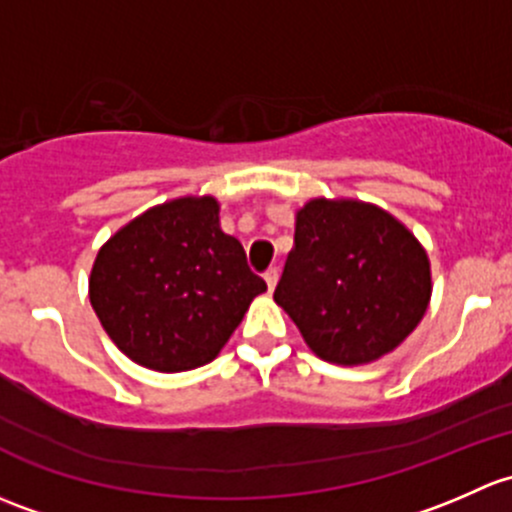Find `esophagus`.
Masks as SVG:
<instances>
[{"label": "esophagus", "mask_w": 512, "mask_h": 512, "mask_svg": "<svg viewBox=\"0 0 512 512\" xmlns=\"http://www.w3.org/2000/svg\"><path fill=\"white\" fill-rule=\"evenodd\" d=\"M263 278H266V283H268V291H273L278 283V268L271 266L266 273H263Z\"/></svg>", "instance_id": "1"}]
</instances>
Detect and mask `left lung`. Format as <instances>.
Instances as JSON below:
<instances>
[{
  "label": "left lung",
  "mask_w": 512,
  "mask_h": 512,
  "mask_svg": "<svg viewBox=\"0 0 512 512\" xmlns=\"http://www.w3.org/2000/svg\"><path fill=\"white\" fill-rule=\"evenodd\" d=\"M429 295V258L407 226L372 204L313 199L273 298L315 355L367 365L412 333Z\"/></svg>",
  "instance_id": "1"
}]
</instances>
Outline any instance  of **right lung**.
Instances as JSON below:
<instances>
[{"label": "right lung", "instance_id": "obj_1", "mask_svg": "<svg viewBox=\"0 0 512 512\" xmlns=\"http://www.w3.org/2000/svg\"><path fill=\"white\" fill-rule=\"evenodd\" d=\"M266 281L219 226L212 197L147 209L98 251L91 305L110 340L157 372H187L219 355Z\"/></svg>", "mask_w": 512, "mask_h": 512}]
</instances>
